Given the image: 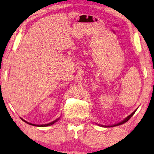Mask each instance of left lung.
<instances>
[{"label": "left lung", "mask_w": 154, "mask_h": 154, "mask_svg": "<svg viewBox=\"0 0 154 154\" xmlns=\"http://www.w3.org/2000/svg\"><path fill=\"white\" fill-rule=\"evenodd\" d=\"M135 111H136V110L134 111V112H132L131 114H130V116H128L126 118V119H125V120H123V121H121V123H118V124H115V125H111V126H109V127H114V126H117V125H122V124H123V123H126V122H127L128 120H129L130 118H131L132 116H133V114L134 113H135ZM105 127H106V126H105Z\"/></svg>", "instance_id": "8db88e82"}]
</instances>
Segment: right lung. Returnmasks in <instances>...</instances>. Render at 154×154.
Returning a JSON list of instances; mask_svg holds the SVG:
<instances>
[{
    "mask_svg": "<svg viewBox=\"0 0 154 154\" xmlns=\"http://www.w3.org/2000/svg\"><path fill=\"white\" fill-rule=\"evenodd\" d=\"M58 119H57V120H55V121H53V122H52V123H48V124H45V125H35V124H32V123H29V122H27V121H24V120H23L22 119V120L23 121H24L25 123H28V124H29V125H34V126H38V127H46V126H50V125H52V124H54V123H55V122L57 121Z\"/></svg>",
    "mask_w": 154,
    "mask_h": 154,
    "instance_id": "obj_1",
    "label": "right lung"
}]
</instances>
